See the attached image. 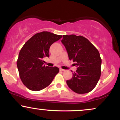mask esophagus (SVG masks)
<instances>
[{
	"mask_svg": "<svg viewBox=\"0 0 120 120\" xmlns=\"http://www.w3.org/2000/svg\"><path fill=\"white\" fill-rule=\"evenodd\" d=\"M60 71H65V70L63 69L60 68Z\"/></svg>",
	"mask_w": 120,
	"mask_h": 120,
	"instance_id": "1",
	"label": "esophagus"
}]
</instances>
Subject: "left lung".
I'll use <instances>...</instances> for the list:
<instances>
[{"label":"left lung","mask_w":120,"mask_h":120,"mask_svg":"<svg viewBox=\"0 0 120 120\" xmlns=\"http://www.w3.org/2000/svg\"><path fill=\"white\" fill-rule=\"evenodd\" d=\"M61 42L68 52L69 59L75 62L77 71L68 86L77 94L90 92L95 88L101 75V59L98 50L85 37L71 34L63 36Z\"/></svg>","instance_id":"obj_1"}]
</instances>
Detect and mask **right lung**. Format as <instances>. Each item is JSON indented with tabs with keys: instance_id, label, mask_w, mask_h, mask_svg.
I'll return each mask as SVG.
<instances>
[{
	"instance_id": "add662e5",
	"label": "right lung",
	"mask_w": 120,
	"mask_h": 120,
	"mask_svg": "<svg viewBox=\"0 0 120 120\" xmlns=\"http://www.w3.org/2000/svg\"><path fill=\"white\" fill-rule=\"evenodd\" d=\"M62 37L49 31L35 34L21 49L17 61L19 75L24 85L30 90L37 91L50 85L59 69L43 65V58L49 57L52 44Z\"/></svg>"
}]
</instances>
